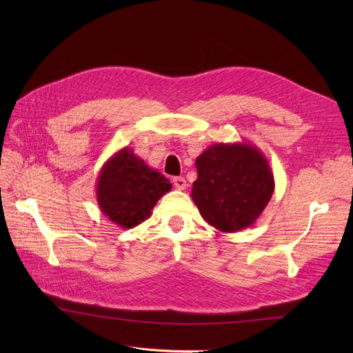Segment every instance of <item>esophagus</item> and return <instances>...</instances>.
Segmentation results:
<instances>
[{"label":"esophagus","instance_id":"1","mask_svg":"<svg viewBox=\"0 0 353 353\" xmlns=\"http://www.w3.org/2000/svg\"><path fill=\"white\" fill-rule=\"evenodd\" d=\"M172 183H174L175 188H178V190H184V188L187 187V181H185V178H183V176H175V178L172 179Z\"/></svg>","mask_w":353,"mask_h":353}]
</instances>
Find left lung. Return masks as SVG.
Returning a JSON list of instances; mask_svg holds the SVG:
<instances>
[{"label": "left lung", "instance_id": "8db88e82", "mask_svg": "<svg viewBox=\"0 0 353 353\" xmlns=\"http://www.w3.org/2000/svg\"><path fill=\"white\" fill-rule=\"evenodd\" d=\"M191 199L201 218L222 232L252 227L275 183L268 159L252 143H216L196 159Z\"/></svg>", "mask_w": 353, "mask_h": 353}]
</instances>
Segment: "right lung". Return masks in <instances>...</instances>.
<instances>
[{
	"instance_id": "1",
	"label": "right lung",
	"mask_w": 353,
	"mask_h": 353,
	"mask_svg": "<svg viewBox=\"0 0 353 353\" xmlns=\"http://www.w3.org/2000/svg\"><path fill=\"white\" fill-rule=\"evenodd\" d=\"M170 188L168 178L123 147L103 165L95 196L100 210L113 223L134 228L152 215L159 199Z\"/></svg>"
}]
</instances>
